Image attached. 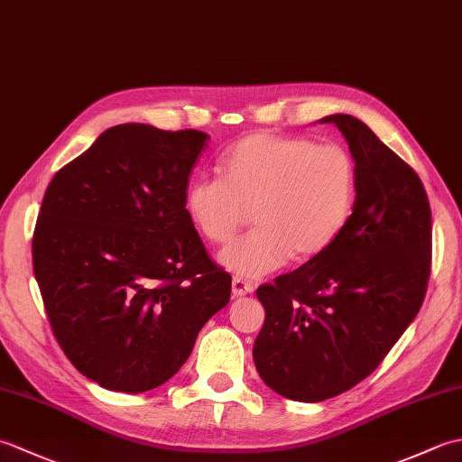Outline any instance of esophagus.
Masks as SVG:
<instances>
[{
	"label": "esophagus",
	"instance_id": "34e87169",
	"mask_svg": "<svg viewBox=\"0 0 462 462\" xmlns=\"http://www.w3.org/2000/svg\"><path fill=\"white\" fill-rule=\"evenodd\" d=\"M254 291V283L250 280H244V278H234L232 280V293L234 298H242L246 296V293Z\"/></svg>",
	"mask_w": 462,
	"mask_h": 462
}]
</instances>
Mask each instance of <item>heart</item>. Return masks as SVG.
Instances as JSON below:
<instances>
[{
  "instance_id": "1",
  "label": "heart",
  "mask_w": 462,
  "mask_h": 462,
  "mask_svg": "<svg viewBox=\"0 0 462 462\" xmlns=\"http://www.w3.org/2000/svg\"><path fill=\"white\" fill-rule=\"evenodd\" d=\"M220 176L186 186L184 210L210 244L230 242L246 222L256 228L220 252L232 273L258 278L290 258L311 260L336 242L351 218L357 166L337 143L254 133L226 149Z\"/></svg>"
}]
</instances>
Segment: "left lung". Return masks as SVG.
<instances>
[{
    "label": "left lung",
    "instance_id": "left-lung-1",
    "mask_svg": "<svg viewBox=\"0 0 462 462\" xmlns=\"http://www.w3.org/2000/svg\"><path fill=\"white\" fill-rule=\"evenodd\" d=\"M357 166L351 218L331 246L263 283L254 343L276 393L318 403L371 375L417 318L430 273V206L417 172L351 115H329Z\"/></svg>",
    "mask_w": 462,
    "mask_h": 462
}]
</instances>
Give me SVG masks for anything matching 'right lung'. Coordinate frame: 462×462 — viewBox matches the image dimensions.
I'll list each match as a JSON object with an SVG mask.
<instances>
[{"label": "right lung", "mask_w": 462, "mask_h": 462, "mask_svg": "<svg viewBox=\"0 0 462 462\" xmlns=\"http://www.w3.org/2000/svg\"><path fill=\"white\" fill-rule=\"evenodd\" d=\"M210 136L116 125L49 182L33 273L53 336L87 379L123 393L169 381L230 301L184 192Z\"/></svg>", "instance_id": "right-lung-1"}]
</instances>
